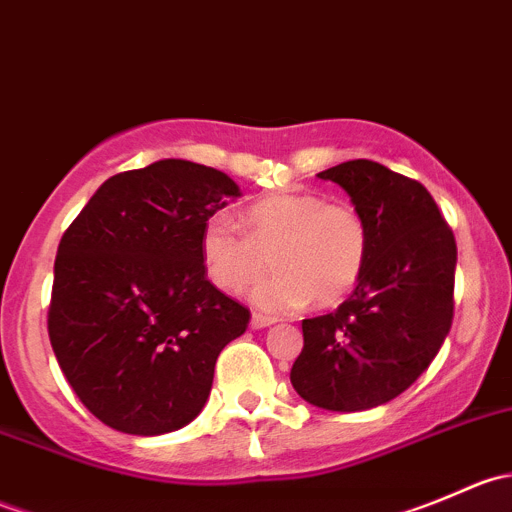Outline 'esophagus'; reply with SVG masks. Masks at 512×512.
<instances>
[{"instance_id":"34e87169","label":"esophagus","mask_w":512,"mask_h":512,"mask_svg":"<svg viewBox=\"0 0 512 512\" xmlns=\"http://www.w3.org/2000/svg\"><path fill=\"white\" fill-rule=\"evenodd\" d=\"M277 319L275 317H265V314H252L250 319V327L252 329H265V327H272Z\"/></svg>"}]
</instances>
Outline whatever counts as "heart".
Listing matches in <instances>:
<instances>
[{
  "instance_id": "heart-1",
  "label": "heart",
  "mask_w": 512,
  "mask_h": 512,
  "mask_svg": "<svg viewBox=\"0 0 512 512\" xmlns=\"http://www.w3.org/2000/svg\"><path fill=\"white\" fill-rule=\"evenodd\" d=\"M245 230L225 213L200 230V260L208 280L242 292L272 265L275 275L252 292L265 312H292L312 299L334 304L361 280L369 257V227L347 203H324L314 193H270L242 215Z\"/></svg>"
}]
</instances>
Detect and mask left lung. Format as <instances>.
Instances as JSON below:
<instances>
[{"label": "left lung", "instance_id": "1", "mask_svg": "<svg viewBox=\"0 0 512 512\" xmlns=\"http://www.w3.org/2000/svg\"><path fill=\"white\" fill-rule=\"evenodd\" d=\"M317 175L364 215L369 257L347 302L302 322L289 381L307 404L349 414L396 399L428 369L451 332L458 252L418 180L366 158Z\"/></svg>", "mask_w": 512, "mask_h": 512}]
</instances>
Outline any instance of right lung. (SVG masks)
Returning <instances> with one entry per match:
<instances>
[{
    "instance_id": "obj_1",
    "label": "right lung",
    "mask_w": 512,
    "mask_h": 512,
    "mask_svg": "<svg viewBox=\"0 0 512 512\" xmlns=\"http://www.w3.org/2000/svg\"><path fill=\"white\" fill-rule=\"evenodd\" d=\"M240 195L223 170L156 160L108 178L61 237L51 349L106 426L160 436L203 411L215 361L250 312L210 285L200 230Z\"/></svg>"
}]
</instances>
